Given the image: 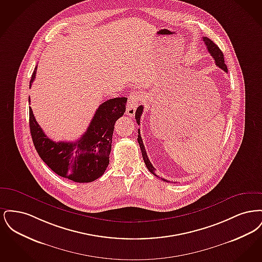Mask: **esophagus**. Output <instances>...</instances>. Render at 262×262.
<instances>
[{
    "label": "esophagus",
    "instance_id": "34e87169",
    "mask_svg": "<svg viewBox=\"0 0 262 262\" xmlns=\"http://www.w3.org/2000/svg\"><path fill=\"white\" fill-rule=\"evenodd\" d=\"M141 99H142V93L140 91L132 92L129 97H128V102H127L125 114L128 115L129 117H134Z\"/></svg>",
    "mask_w": 262,
    "mask_h": 262
}]
</instances>
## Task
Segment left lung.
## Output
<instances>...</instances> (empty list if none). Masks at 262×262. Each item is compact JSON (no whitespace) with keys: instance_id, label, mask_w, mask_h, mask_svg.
I'll use <instances>...</instances> for the list:
<instances>
[{"instance_id":"obj_1","label":"left lung","mask_w":262,"mask_h":262,"mask_svg":"<svg viewBox=\"0 0 262 262\" xmlns=\"http://www.w3.org/2000/svg\"><path fill=\"white\" fill-rule=\"evenodd\" d=\"M203 41H204V44L206 45V48L208 52L210 53L217 67H219L220 69H222L224 71L225 73H228V69H227V66L225 63L224 61V55L222 53V51L219 49V47L212 41L210 39H208L207 37H203ZM143 112V106L140 105L137 109V112H136V120H137V124L139 125L140 124V117H141V114ZM137 141H138V144L140 146V150H141V153H142V157H143V160L144 163L147 167V169L149 170V172H151V174L158 177L156 173H155V169L153 167V165L150 163L149 159H148V156H147V153H146V150L144 148V145H143V142H142V138L140 137V130L138 129V136H137ZM159 178V177H158ZM163 181L165 182H168L166 180L162 179Z\"/></svg>"}]
</instances>
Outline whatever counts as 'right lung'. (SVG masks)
Listing matches in <instances>:
<instances>
[{"label":"right lung","instance_id":"right-lung-1","mask_svg":"<svg viewBox=\"0 0 262 262\" xmlns=\"http://www.w3.org/2000/svg\"><path fill=\"white\" fill-rule=\"evenodd\" d=\"M36 70L37 66L29 88L35 79ZM126 100V97H118L102 103L84 135L75 142L51 140L38 125L29 107L30 134L40 158L56 174L71 181L90 183L97 180L109 165L114 126L125 113Z\"/></svg>","mask_w":262,"mask_h":262}]
</instances>
